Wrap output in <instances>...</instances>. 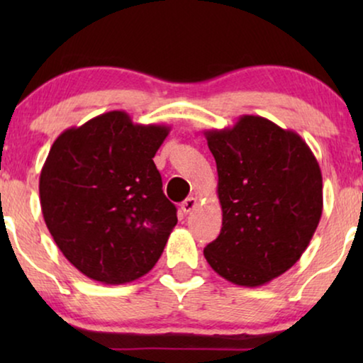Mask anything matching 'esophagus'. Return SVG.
<instances>
[{"instance_id":"obj_1","label":"esophagus","mask_w":363,"mask_h":363,"mask_svg":"<svg viewBox=\"0 0 363 363\" xmlns=\"http://www.w3.org/2000/svg\"><path fill=\"white\" fill-rule=\"evenodd\" d=\"M198 206V201H196V198H193V196H190V198H186L185 201L182 203V211L185 213V215H188V213H191L193 210H195V208Z\"/></svg>"}]
</instances>
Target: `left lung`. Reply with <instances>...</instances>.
<instances>
[{
    "instance_id": "8db88e82",
    "label": "left lung",
    "mask_w": 363,
    "mask_h": 363,
    "mask_svg": "<svg viewBox=\"0 0 363 363\" xmlns=\"http://www.w3.org/2000/svg\"><path fill=\"white\" fill-rule=\"evenodd\" d=\"M205 137L216 162L223 226L203 255L233 284H267L299 261L319 225V163L299 133L259 116Z\"/></svg>"
}]
</instances>
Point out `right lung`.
I'll use <instances>...</instances> for the list:
<instances>
[{
    "mask_svg": "<svg viewBox=\"0 0 363 363\" xmlns=\"http://www.w3.org/2000/svg\"><path fill=\"white\" fill-rule=\"evenodd\" d=\"M168 132L112 111L54 140L39 177L41 210L57 247L84 276L125 284L162 256L178 221L153 163Z\"/></svg>",
    "mask_w": 363,
    "mask_h": 363,
    "instance_id": "1",
    "label": "right lung"
}]
</instances>
